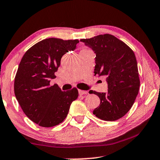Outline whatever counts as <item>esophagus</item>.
Here are the masks:
<instances>
[{
    "label": "esophagus",
    "mask_w": 160,
    "mask_h": 160,
    "mask_svg": "<svg viewBox=\"0 0 160 160\" xmlns=\"http://www.w3.org/2000/svg\"><path fill=\"white\" fill-rule=\"evenodd\" d=\"M78 93H79V95H84L88 94V92L86 91H82V90H78Z\"/></svg>",
    "instance_id": "esophagus-1"
}]
</instances>
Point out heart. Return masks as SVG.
I'll list each match as a JSON object with an SVG mask.
<instances>
[{
	"instance_id": "obj_1",
	"label": "heart",
	"mask_w": 160,
	"mask_h": 160,
	"mask_svg": "<svg viewBox=\"0 0 160 160\" xmlns=\"http://www.w3.org/2000/svg\"><path fill=\"white\" fill-rule=\"evenodd\" d=\"M86 50H87V49H82V51H86Z\"/></svg>"
}]
</instances>
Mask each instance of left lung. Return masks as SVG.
Returning a JSON list of instances; mask_svg holds the SVG:
<instances>
[{
    "instance_id": "left-lung-1",
    "label": "left lung",
    "mask_w": 160,
    "mask_h": 160,
    "mask_svg": "<svg viewBox=\"0 0 160 160\" xmlns=\"http://www.w3.org/2000/svg\"><path fill=\"white\" fill-rule=\"evenodd\" d=\"M96 54L94 76H106V93L93 92L100 99L93 114L99 119L114 121L129 112L140 87L138 65L134 52L113 35H98L82 39Z\"/></svg>"
}]
</instances>
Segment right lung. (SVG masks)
Instances as JSON below:
<instances>
[{
    "label": "right lung",
    "instance_id": "right-lung-1",
    "mask_svg": "<svg viewBox=\"0 0 160 160\" xmlns=\"http://www.w3.org/2000/svg\"><path fill=\"white\" fill-rule=\"evenodd\" d=\"M78 39L48 38L36 43L22 58L14 82L16 99L24 113L42 127H52L64 121L72 101L78 98L76 88L62 91L50 86L61 65L62 56L76 48Z\"/></svg>",
    "mask_w": 160,
    "mask_h": 160
}]
</instances>
